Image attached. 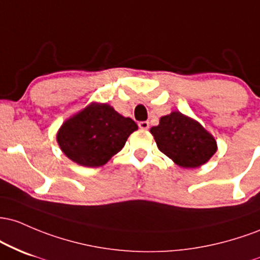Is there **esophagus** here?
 Here are the masks:
<instances>
[{"label": "esophagus", "instance_id": "esophagus-1", "mask_svg": "<svg viewBox=\"0 0 260 260\" xmlns=\"http://www.w3.org/2000/svg\"><path fill=\"white\" fill-rule=\"evenodd\" d=\"M139 127L142 130H147L150 127V122L148 121H140L139 122Z\"/></svg>", "mask_w": 260, "mask_h": 260}]
</instances>
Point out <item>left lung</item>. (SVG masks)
<instances>
[{
    "label": "left lung",
    "mask_w": 260,
    "mask_h": 260,
    "mask_svg": "<svg viewBox=\"0 0 260 260\" xmlns=\"http://www.w3.org/2000/svg\"><path fill=\"white\" fill-rule=\"evenodd\" d=\"M159 151L183 168H197L216 152V141L193 119L173 112L151 129Z\"/></svg>",
    "instance_id": "obj_1"
}]
</instances>
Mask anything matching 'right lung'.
Wrapping results in <instances>:
<instances>
[{
	"instance_id": "right-lung-1",
	"label": "right lung",
	"mask_w": 260,
	"mask_h": 260,
	"mask_svg": "<svg viewBox=\"0 0 260 260\" xmlns=\"http://www.w3.org/2000/svg\"><path fill=\"white\" fill-rule=\"evenodd\" d=\"M136 122L108 104H91L65 121L57 134L62 152L84 167H101L124 147Z\"/></svg>"
}]
</instances>
